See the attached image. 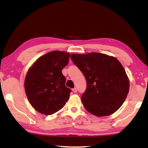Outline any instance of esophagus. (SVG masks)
<instances>
[{"label":"esophagus","instance_id":"esophagus-1","mask_svg":"<svg viewBox=\"0 0 148 148\" xmlns=\"http://www.w3.org/2000/svg\"><path fill=\"white\" fill-rule=\"evenodd\" d=\"M72 92H73L74 93H76V92H77V90L76 88H73V89H72Z\"/></svg>","mask_w":148,"mask_h":148}]
</instances>
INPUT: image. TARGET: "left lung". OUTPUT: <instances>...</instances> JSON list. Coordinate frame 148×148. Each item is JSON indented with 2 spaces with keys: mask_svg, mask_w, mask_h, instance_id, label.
Segmentation results:
<instances>
[{
  "mask_svg": "<svg viewBox=\"0 0 148 148\" xmlns=\"http://www.w3.org/2000/svg\"><path fill=\"white\" fill-rule=\"evenodd\" d=\"M71 58L86 81L81 96L84 108L97 116H109L117 111L129 91V81L121 63L99 53L72 54Z\"/></svg>",
  "mask_w": 148,
  "mask_h": 148,
  "instance_id": "1",
  "label": "left lung"
}]
</instances>
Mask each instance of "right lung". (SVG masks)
I'll use <instances>...</instances> for the list:
<instances>
[{"mask_svg":"<svg viewBox=\"0 0 148 148\" xmlns=\"http://www.w3.org/2000/svg\"><path fill=\"white\" fill-rule=\"evenodd\" d=\"M69 53L53 51L39 58L26 75L25 90L33 108L51 115L68 101L71 90L65 86L62 70L69 63Z\"/></svg>","mask_w":148,"mask_h":148,"instance_id":"right-lung-1","label":"right lung"}]
</instances>
